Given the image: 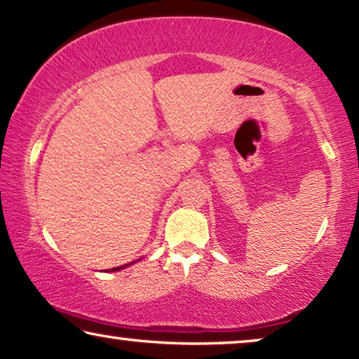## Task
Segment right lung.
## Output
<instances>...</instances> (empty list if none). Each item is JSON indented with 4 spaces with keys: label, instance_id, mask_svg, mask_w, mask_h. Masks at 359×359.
Wrapping results in <instances>:
<instances>
[{
    "label": "right lung",
    "instance_id": "right-lung-1",
    "mask_svg": "<svg viewBox=\"0 0 359 359\" xmlns=\"http://www.w3.org/2000/svg\"><path fill=\"white\" fill-rule=\"evenodd\" d=\"M117 269H120V268H117Z\"/></svg>",
    "mask_w": 359,
    "mask_h": 359
}]
</instances>
